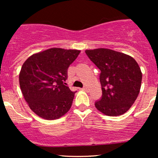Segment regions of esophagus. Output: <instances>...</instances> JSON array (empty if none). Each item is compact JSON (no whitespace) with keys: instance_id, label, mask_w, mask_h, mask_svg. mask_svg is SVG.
I'll list each match as a JSON object with an SVG mask.
<instances>
[{"instance_id":"obj_1","label":"esophagus","mask_w":158,"mask_h":158,"mask_svg":"<svg viewBox=\"0 0 158 158\" xmlns=\"http://www.w3.org/2000/svg\"><path fill=\"white\" fill-rule=\"evenodd\" d=\"M81 90H87V88H86V87H83V88H81Z\"/></svg>"}]
</instances>
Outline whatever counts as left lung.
Wrapping results in <instances>:
<instances>
[{"mask_svg": "<svg viewBox=\"0 0 158 158\" xmlns=\"http://www.w3.org/2000/svg\"><path fill=\"white\" fill-rule=\"evenodd\" d=\"M90 61L100 70L102 96L95 102L107 116H119L131 108L138 97L142 73L131 56L109 49L85 50Z\"/></svg>", "mask_w": 158, "mask_h": 158, "instance_id": "8db88e82", "label": "left lung"}]
</instances>
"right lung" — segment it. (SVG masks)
Here are the masks:
<instances>
[{"instance_id":"1","label":"right lung","mask_w":158,"mask_h":158,"mask_svg":"<svg viewBox=\"0 0 158 158\" xmlns=\"http://www.w3.org/2000/svg\"><path fill=\"white\" fill-rule=\"evenodd\" d=\"M80 50L50 48L33 54L19 74L23 96L30 109L45 119L60 118L70 110L74 94L66 86L68 69Z\"/></svg>"}]
</instances>
